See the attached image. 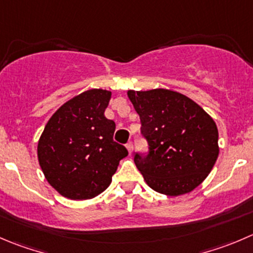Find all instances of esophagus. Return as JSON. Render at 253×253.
I'll list each match as a JSON object with an SVG mask.
<instances>
[{
  "instance_id": "esophagus-1",
  "label": "esophagus",
  "mask_w": 253,
  "mask_h": 253,
  "mask_svg": "<svg viewBox=\"0 0 253 253\" xmlns=\"http://www.w3.org/2000/svg\"><path fill=\"white\" fill-rule=\"evenodd\" d=\"M126 148L127 151H128V153L131 154L132 152H133V143H132V142H128V143L126 144Z\"/></svg>"
}]
</instances>
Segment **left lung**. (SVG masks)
<instances>
[{"label": "left lung", "mask_w": 253, "mask_h": 253, "mask_svg": "<svg viewBox=\"0 0 253 253\" xmlns=\"http://www.w3.org/2000/svg\"><path fill=\"white\" fill-rule=\"evenodd\" d=\"M127 95L148 142V154H134L146 183L169 197L194 190L219 156L214 120L192 99L171 90H128Z\"/></svg>", "instance_id": "1"}]
</instances>
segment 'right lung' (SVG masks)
<instances>
[{
    "mask_svg": "<svg viewBox=\"0 0 253 253\" xmlns=\"http://www.w3.org/2000/svg\"><path fill=\"white\" fill-rule=\"evenodd\" d=\"M111 91L91 89L61 105L38 141V161L48 183L72 200H86L110 185L128 154L114 141L116 125L105 117Z\"/></svg>",
    "mask_w": 253,
    "mask_h": 253,
    "instance_id": "right-lung-1",
    "label": "right lung"
}]
</instances>
